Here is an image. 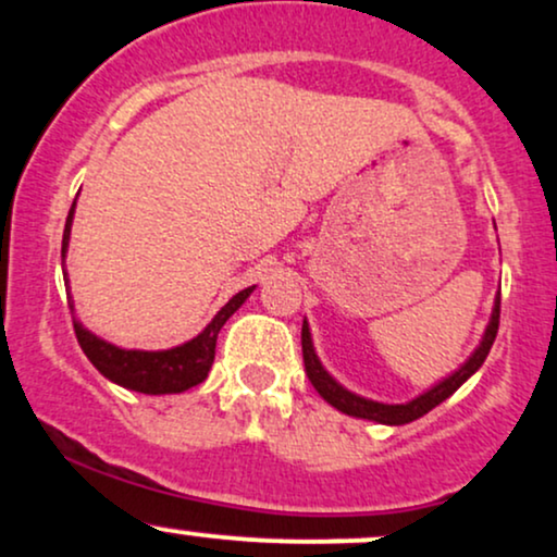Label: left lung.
Here are the masks:
<instances>
[{"instance_id":"8db88e82","label":"left lung","mask_w":557,"mask_h":557,"mask_svg":"<svg viewBox=\"0 0 557 557\" xmlns=\"http://www.w3.org/2000/svg\"><path fill=\"white\" fill-rule=\"evenodd\" d=\"M497 324H500V293H497L495 306H492L490 322H487V327H484V335L474 348V354H471L469 359H466L461 367L456 369V372L447 374L445 380H440L437 385L424 389V393L417 395V398L408 400V403H380L372 398H363V395H356V393H350L348 387H343L341 382H337L335 376H332L327 369L322 367V361H319V356L314 350V341H311L309 322H306V319H304V330H300V345H304L306 374H309L311 385L317 387V393L322 395L330 406H335L337 411L348 413V417L376 421V424H387V426H400V424H408V421H417L419 417H424V413H430L434 406H440V403L450 398V395L456 393V389L461 387L471 374L479 372V367H482L484 359H487L492 343H495Z\"/></svg>"}]
</instances>
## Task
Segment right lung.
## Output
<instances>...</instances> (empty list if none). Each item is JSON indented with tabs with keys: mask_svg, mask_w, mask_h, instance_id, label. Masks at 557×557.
<instances>
[{
	"mask_svg": "<svg viewBox=\"0 0 557 557\" xmlns=\"http://www.w3.org/2000/svg\"><path fill=\"white\" fill-rule=\"evenodd\" d=\"M75 216V201L70 207L67 222H65V235H62V272H65V257L70 246V227H73ZM67 274V272H65ZM70 287V283H65ZM257 290V285L246 287V290L235 293L233 298L216 311L212 322L207 324L194 341L175 345L168 350H136V348H120V345L107 343L104 337L94 335L91 330H86L78 319H73L75 324V337H78L83 354L88 356V361L99 369L107 380L114 385L136 389L144 395H172V393H185L188 387H196L198 382L207 380L209 369L214 363V348H216V335H220L222 324L227 322L235 311L246 304V298ZM73 306V300H70Z\"/></svg>",
	"mask_w": 557,
	"mask_h": 557,
	"instance_id": "obj_1",
	"label": "right lung"
}]
</instances>
